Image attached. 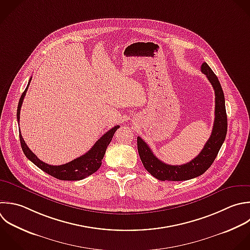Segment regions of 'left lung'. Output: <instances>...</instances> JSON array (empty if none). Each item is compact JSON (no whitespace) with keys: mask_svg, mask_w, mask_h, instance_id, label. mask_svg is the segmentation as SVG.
<instances>
[{"mask_svg":"<svg viewBox=\"0 0 250 250\" xmlns=\"http://www.w3.org/2000/svg\"><path fill=\"white\" fill-rule=\"evenodd\" d=\"M201 72L206 75L215 93V119L213 130L200 153L183 165H169L159 160L147 144L140 137L137 139L138 151L146 170L160 181H186L202 175L215 160L227 135V113L225 97L221 84L206 62L201 65Z\"/></svg>","mask_w":250,"mask_h":250,"instance_id":"8db88e82","label":"left lung"}]
</instances>
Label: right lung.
I'll list each match as a JSON object with an SVG mask.
<instances>
[{"instance_id":"obj_1","label":"right lung","mask_w":250,"mask_h":250,"mask_svg":"<svg viewBox=\"0 0 250 250\" xmlns=\"http://www.w3.org/2000/svg\"><path fill=\"white\" fill-rule=\"evenodd\" d=\"M30 81H31V78L28 82L26 89L22 93L20 103H19L18 113H17L19 123H20V118H21V115H20L21 108L25 94L27 92L28 86L30 84ZM118 128H119V125L114 126L109 131H107L104 136H102L88 152H86L82 156L77 157L74 160H72L68 163L62 164V165H49V164L41 161L27 146L21 134H20V139H21V147H22V150H23L25 156L30 161H32L37 167H39L41 170H43L47 174H49L59 180L79 181V180L85 179L88 176L92 175L101 167L102 160L104 156L106 147L109 145V143L111 142L112 137Z\"/></svg>"}]
</instances>
